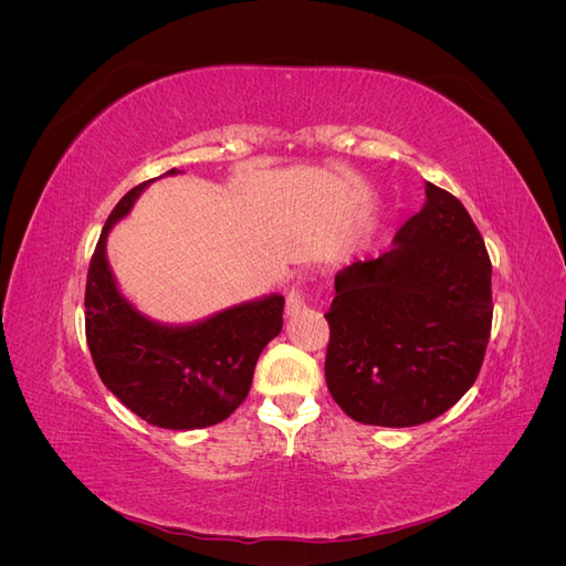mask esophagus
<instances>
[{"label": "esophagus", "instance_id": "1", "mask_svg": "<svg viewBox=\"0 0 566 566\" xmlns=\"http://www.w3.org/2000/svg\"><path fill=\"white\" fill-rule=\"evenodd\" d=\"M302 310H304V290H302V285H295L285 297V314L295 316Z\"/></svg>", "mask_w": 566, "mask_h": 566}]
</instances>
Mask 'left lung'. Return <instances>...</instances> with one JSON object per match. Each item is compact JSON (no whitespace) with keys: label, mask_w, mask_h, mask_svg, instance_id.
I'll use <instances>...</instances> for the list:
<instances>
[{"label":"left lung","mask_w":566,"mask_h":566,"mask_svg":"<svg viewBox=\"0 0 566 566\" xmlns=\"http://www.w3.org/2000/svg\"><path fill=\"white\" fill-rule=\"evenodd\" d=\"M424 196L389 252L335 276L325 382L356 422H430L484 364L493 318L484 238L455 196L430 181Z\"/></svg>","instance_id":"8db88e82"}]
</instances>
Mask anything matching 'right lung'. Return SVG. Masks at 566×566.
<instances>
[{"label":"right lung","mask_w":566,"mask_h":566,"mask_svg":"<svg viewBox=\"0 0 566 566\" xmlns=\"http://www.w3.org/2000/svg\"><path fill=\"white\" fill-rule=\"evenodd\" d=\"M150 181L134 186L101 231L84 290V331L101 382L132 413L165 430H200L245 401L256 358L283 328L285 297L238 304L191 325H163L136 312L115 285L106 235Z\"/></svg>","instance_id":"right-lung-1"}]
</instances>
